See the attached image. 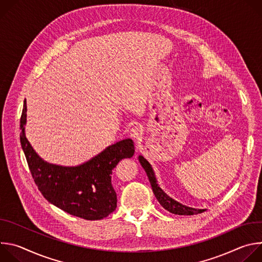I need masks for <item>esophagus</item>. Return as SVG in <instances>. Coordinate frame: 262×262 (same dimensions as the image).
<instances>
[{
    "mask_svg": "<svg viewBox=\"0 0 262 262\" xmlns=\"http://www.w3.org/2000/svg\"><path fill=\"white\" fill-rule=\"evenodd\" d=\"M129 136L134 139V140H140L143 136V128L141 125H136L133 126L130 132H129Z\"/></svg>",
    "mask_w": 262,
    "mask_h": 262,
    "instance_id": "obj_1",
    "label": "esophagus"
}]
</instances>
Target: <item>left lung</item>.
Wrapping results in <instances>:
<instances>
[{
	"label": "left lung",
	"instance_id": "obj_1",
	"mask_svg": "<svg viewBox=\"0 0 262 262\" xmlns=\"http://www.w3.org/2000/svg\"><path fill=\"white\" fill-rule=\"evenodd\" d=\"M138 159H139L141 166L143 167V169L145 170V172L148 176V179H149V182H150V184H151V188H152L155 196L157 197L158 201L165 209H167L168 211H170L174 214H183V215L197 214V213H201L206 210V209L193 208L190 206L183 205L180 202H178V201L174 200L173 198H171L170 196H168L158 184V180H157V177H156V174H155V171H154L151 165L149 164V162L143 156H139Z\"/></svg>",
	"mask_w": 262,
	"mask_h": 262
}]
</instances>
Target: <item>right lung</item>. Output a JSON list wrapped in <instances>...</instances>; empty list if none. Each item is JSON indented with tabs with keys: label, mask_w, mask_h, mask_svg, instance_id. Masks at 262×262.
<instances>
[{
	"label": "right lung",
	"mask_w": 262,
	"mask_h": 262,
	"mask_svg": "<svg viewBox=\"0 0 262 262\" xmlns=\"http://www.w3.org/2000/svg\"><path fill=\"white\" fill-rule=\"evenodd\" d=\"M27 103L20 117V145L33 179L43 197L55 206L85 220H101L117 207L111 174L123 159L135 154L132 139H124L78 166H61L45 161L26 137Z\"/></svg>",
	"instance_id": "right-lung-1"
}]
</instances>
